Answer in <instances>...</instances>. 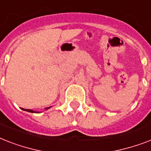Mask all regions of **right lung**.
Here are the masks:
<instances>
[{
    "label": "right lung",
    "mask_w": 151,
    "mask_h": 151,
    "mask_svg": "<svg viewBox=\"0 0 151 151\" xmlns=\"http://www.w3.org/2000/svg\"><path fill=\"white\" fill-rule=\"evenodd\" d=\"M50 107H47L45 108V110H48V109H49ZM22 110H26V111H28V112H30V113H39V112H37V111H34V110H27V109H23V108H22Z\"/></svg>",
    "instance_id": "add662e5"
}]
</instances>
